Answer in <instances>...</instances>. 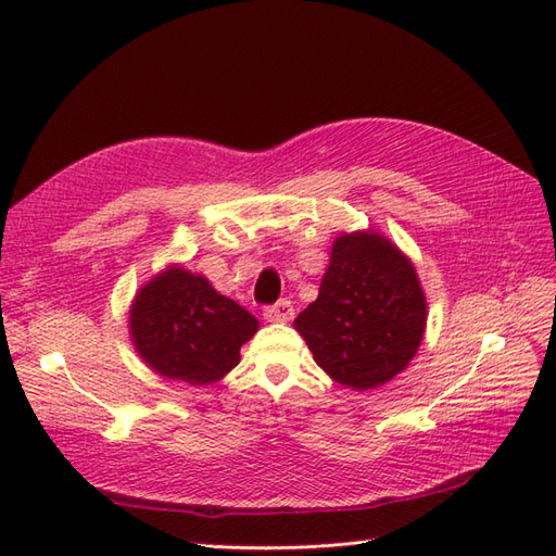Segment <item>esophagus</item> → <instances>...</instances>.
I'll use <instances>...</instances> for the list:
<instances>
[{
	"label": "esophagus",
	"mask_w": 556,
	"mask_h": 556,
	"mask_svg": "<svg viewBox=\"0 0 556 556\" xmlns=\"http://www.w3.org/2000/svg\"><path fill=\"white\" fill-rule=\"evenodd\" d=\"M292 317H294V306L288 299H280L276 304L264 308V319H268V323H290Z\"/></svg>",
	"instance_id": "obj_1"
}]
</instances>
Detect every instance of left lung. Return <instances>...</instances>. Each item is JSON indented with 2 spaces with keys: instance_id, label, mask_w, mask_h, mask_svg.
<instances>
[{
  "instance_id": "8db88e82",
  "label": "left lung",
  "mask_w": 556,
  "mask_h": 556,
  "mask_svg": "<svg viewBox=\"0 0 556 556\" xmlns=\"http://www.w3.org/2000/svg\"><path fill=\"white\" fill-rule=\"evenodd\" d=\"M427 327L415 266L378 231L331 245L319 294L294 319L317 366L352 390H376L410 364Z\"/></svg>"
}]
</instances>
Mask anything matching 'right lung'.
I'll use <instances>...</instances> for the list:
<instances>
[{"label": "right lung", "mask_w": 556, "mask_h": 556, "mask_svg": "<svg viewBox=\"0 0 556 556\" xmlns=\"http://www.w3.org/2000/svg\"><path fill=\"white\" fill-rule=\"evenodd\" d=\"M257 329V317L182 266L143 285L129 311L131 343L141 359L164 378L197 387L225 378Z\"/></svg>", "instance_id": "add662e5"}]
</instances>
